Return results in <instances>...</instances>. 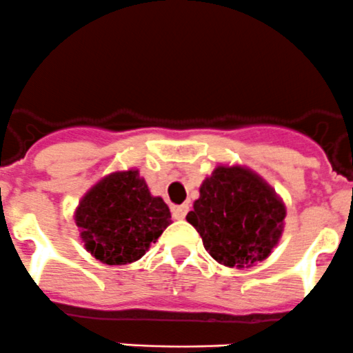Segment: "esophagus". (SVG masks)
I'll list each match as a JSON object with an SVG mask.
<instances>
[{
    "instance_id": "1",
    "label": "esophagus",
    "mask_w": 353,
    "mask_h": 353,
    "mask_svg": "<svg viewBox=\"0 0 353 353\" xmlns=\"http://www.w3.org/2000/svg\"><path fill=\"white\" fill-rule=\"evenodd\" d=\"M188 212V205L181 204V205H173L172 208V214L175 219H183Z\"/></svg>"
}]
</instances>
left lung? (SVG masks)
Segmentation results:
<instances>
[{"label": "left lung", "instance_id": "8db88e82", "mask_svg": "<svg viewBox=\"0 0 353 353\" xmlns=\"http://www.w3.org/2000/svg\"><path fill=\"white\" fill-rule=\"evenodd\" d=\"M199 192L187 221L219 264L252 268L278 245L287 208L274 188L252 170L219 165Z\"/></svg>", "mask_w": 353, "mask_h": 353}]
</instances>
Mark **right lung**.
Segmentation results:
<instances>
[{
	"label": "right lung",
	"mask_w": 353,
	"mask_h": 353,
	"mask_svg": "<svg viewBox=\"0 0 353 353\" xmlns=\"http://www.w3.org/2000/svg\"><path fill=\"white\" fill-rule=\"evenodd\" d=\"M75 223L97 261L121 266L148 252L172 223V212L161 197L151 195L139 170H127L104 176L83 195Z\"/></svg>",
	"instance_id": "obj_1"
}]
</instances>
